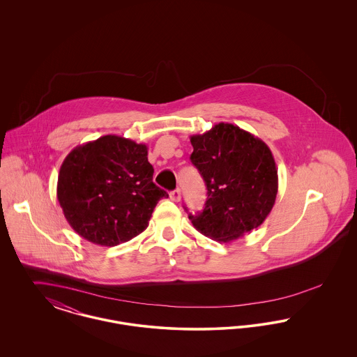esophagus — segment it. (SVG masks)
<instances>
[{"instance_id":"1","label":"esophagus","mask_w":357,"mask_h":357,"mask_svg":"<svg viewBox=\"0 0 357 357\" xmlns=\"http://www.w3.org/2000/svg\"><path fill=\"white\" fill-rule=\"evenodd\" d=\"M171 201L174 202H179L181 201V190H174L170 192Z\"/></svg>"}]
</instances>
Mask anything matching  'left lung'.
I'll return each instance as SVG.
<instances>
[{"label":"left lung","mask_w":357,"mask_h":357,"mask_svg":"<svg viewBox=\"0 0 357 357\" xmlns=\"http://www.w3.org/2000/svg\"><path fill=\"white\" fill-rule=\"evenodd\" d=\"M190 142V159L207 187L204 210L188 214L192 226L206 237L230 242L262 225L278 192L268 144L230 123H218Z\"/></svg>","instance_id":"left-lung-1"}]
</instances>
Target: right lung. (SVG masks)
Returning <instances> with one entry per match:
<instances>
[{
	"label": "right lung",
	"instance_id": "1",
	"mask_svg": "<svg viewBox=\"0 0 357 357\" xmlns=\"http://www.w3.org/2000/svg\"><path fill=\"white\" fill-rule=\"evenodd\" d=\"M147 146L105 135L75 147L57 179V199L70 227L86 241L116 246L149 226L169 194L153 182Z\"/></svg>",
	"mask_w": 357,
	"mask_h": 357
}]
</instances>
